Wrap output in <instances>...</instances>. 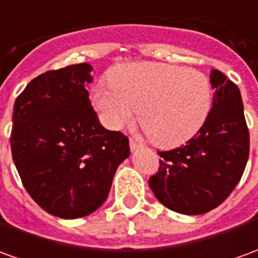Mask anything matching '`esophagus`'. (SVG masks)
Listing matches in <instances>:
<instances>
[{
	"label": "esophagus",
	"mask_w": 258,
	"mask_h": 258,
	"mask_svg": "<svg viewBox=\"0 0 258 258\" xmlns=\"http://www.w3.org/2000/svg\"><path fill=\"white\" fill-rule=\"evenodd\" d=\"M140 148H141V144H138V142H137L135 140H133V138L130 140V149H131V151L134 152L137 151V149H140Z\"/></svg>",
	"instance_id": "34e87169"
}]
</instances>
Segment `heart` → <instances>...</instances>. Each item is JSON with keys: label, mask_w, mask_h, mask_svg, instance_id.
<instances>
[{"label": "heart", "mask_w": 258, "mask_h": 258, "mask_svg": "<svg viewBox=\"0 0 258 258\" xmlns=\"http://www.w3.org/2000/svg\"><path fill=\"white\" fill-rule=\"evenodd\" d=\"M109 85H96L92 105L112 130L125 127L137 114L152 141L177 148L198 134L213 103L210 79L194 68L159 62L123 64Z\"/></svg>", "instance_id": "b5f03b06"}]
</instances>
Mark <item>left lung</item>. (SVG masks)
<instances>
[{
    "label": "left lung",
    "instance_id": "8db88e82",
    "mask_svg": "<svg viewBox=\"0 0 258 258\" xmlns=\"http://www.w3.org/2000/svg\"><path fill=\"white\" fill-rule=\"evenodd\" d=\"M213 106L186 145L159 152L160 167L149 178L156 199L179 214L216 209L242 178L249 159V128L240 91L220 70H211Z\"/></svg>",
    "mask_w": 258,
    "mask_h": 258
}]
</instances>
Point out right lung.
<instances>
[{
    "label": "right lung",
    "instance_id": "1",
    "mask_svg": "<svg viewBox=\"0 0 258 258\" xmlns=\"http://www.w3.org/2000/svg\"><path fill=\"white\" fill-rule=\"evenodd\" d=\"M91 70L79 63L40 74L14 106L11 149L20 179L37 205L64 220L98 210L130 156L128 138L105 128L91 106Z\"/></svg>",
    "mask_w": 258,
    "mask_h": 258
}]
</instances>
